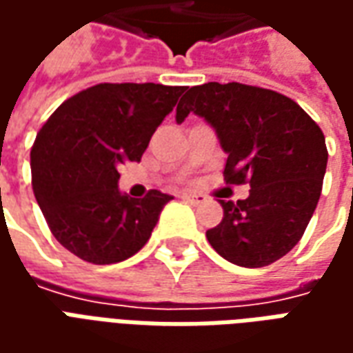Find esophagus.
<instances>
[{
	"label": "esophagus",
	"instance_id": "obj_1",
	"mask_svg": "<svg viewBox=\"0 0 353 353\" xmlns=\"http://www.w3.org/2000/svg\"><path fill=\"white\" fill-rule=\"evenodd\" d=\"M181 199H183L185 202H189V204H194V206H199V204H202V202H206V196H204V194H192V192H183V194H181Z\"/></svg>",
	"mask_w": 353,
	"mask_h": 353
}]
</instances>
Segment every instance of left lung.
Masks as SVG:
<instances>
[{
  "mask_svg": "<svg viewBox=\"0 0 353 353\" xmlns=\"http://www.w3.org/2000/svg\"><path fill=\"white\" fill-rule=\"evenodd\" d=\"M206 119L227 157L225 181L250 183V196L219 200L223 221L206 232L223 259L245 268L272 265L303 238L327 168L325 136L296 101L242 83H204L177 103L176 121Z\"/></svg>",
  "mask_w": 353,
  "mask_h": 353,
  "instance_id": "obj_1",
  "label": "left lung"
}]
</instances>
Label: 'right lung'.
<instances>
[{"label":"right lung","mask_w":353,"mask_h":353,"mask_svg":"<svg viewBox=\"0 0 353 353\" xmlns=\"http://www.w3.org/2000/svg\"><path fill=\"white\" fill-rule=\"evenodd\" d=\"M185 87L101 83L81 90L43 124L30 153L32 187L50 232L92 265L138 253L174 196L119 191V168L139 162Z\"/></svg>","instance_id":"right-lung-1"}]
</instances>
